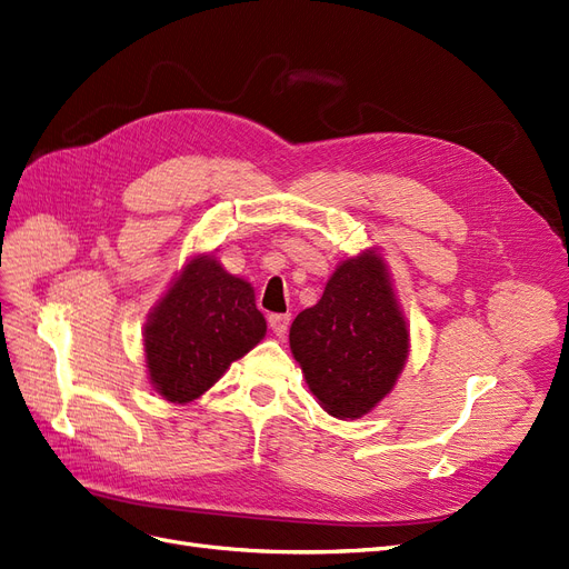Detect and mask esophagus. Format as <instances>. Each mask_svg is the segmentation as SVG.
Returning a JSON list of instances; mask_svg holds the SVG:
<instances>
[{"mask_svg":"<svg viewBox=\"0 0 569 569\" xmlns=\"http://www.w3.org/2000/svg\"><path fill=\"white\" fill-rule=\"evenodd\" d=\"M290 326V313H269V328L277 338H283Z\"/></svg>","mask_w":569,"mask_h":569,"instance_id":"esophagus-1","label":"esophagus"}]
</instances>
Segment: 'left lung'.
Wrapping results in <instances>:
<instances>
[{
    "instance_id": "1",
    "label": "left lung",
    "mask_w": 569,
    "mask_h": 569,
    "mask_svg": "<svg viewBox=\"0 0 569 569\" xmlns=\"http://www.w3.org/2000/svg\"><path fill=\"white\" fill-rule=\"evenodd\" d=\"M290 351L328 415L359 419L382 401L408 361L410 332L380 252L338 264L323 298L292 321Z\"/></svg>"
}]
</instances>
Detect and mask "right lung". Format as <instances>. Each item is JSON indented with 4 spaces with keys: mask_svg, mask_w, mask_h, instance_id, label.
Here are the masks:
<instances>
[{
    "mask_svg": "<svg viewBox=\"0 0 569 569\" xmlns=\"http://www.w3.org/2000/svg\"><path fill=\"white\" fill-rule=\"evenodd\" d=\"M264 332L252 286L227 273L216 256H194L147 317L142 345L150 382L166 401L184 406Z\"/></svg>",
    "mask_w": 569,
    "mask_h": 569,
    "instance_id": "obj_1",
    "label": "right lung"
}]
</instances>
